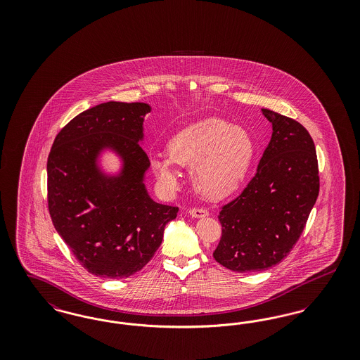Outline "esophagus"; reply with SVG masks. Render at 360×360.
<instances>
[{"mask_svg":"<svg viewBox=\"0 0 360 360\" xmlns=\"http://www.w3.org/2000/svg\"><path fill=\"white\" fill-rule=\"evenodd\" d=\"M188 214H190L191 217H194V219H201V217L209 216V212H207L206 209H202V207H191V209L188 210Z\"/></svg>","mask_w":360,"mask_h":360,"instance_id":"1","label":"esophagus"}]
</instances>
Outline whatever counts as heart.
Wrapping results in <instances>:
<instances>
[{
	"instance_id": "obj_1",
	"label": "heart",
	"mask_w": 360,
	"mask_h": 360,
	"mask_svg": "<svg viewBox=\"0 0 360 360\" xmlns=\"http://www.w3.org/2000/svg\"><path fill=\"white\" fill-rule=\"evenodd\" d=\"M255 154L250 132L220 117L195 121L167 144V155L150 158L155 178L167 188L178 184L174 165L190 169L194 188L206 198L221 200L244 182Z\"/></svg>"
}]
</instances>
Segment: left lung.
<instances>
[{"instance_id":"obj_1","label":"left lung","mask_w":360,"mask_h":360,"mask_svg":"<svg viewBox=\"0 0 360 360\" xmlns=\"http://www.w3.org/2000/svg\"><path fill=\"white\" fill-rule=\"evenodd\" d=\"M271 140L257 174L219 214L221 239L213 257L236 273L263 271L282 262L300 239L319 197L316 147L305 127L270 109Z\"/></svg>"}]
</instances>
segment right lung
Here are the masks:
<instances>
[{"mask_svg": "<svg viewBox=\"0 0 360 360\" xmlns=\"http://www.w3.org/2000/svg\"><path fill=\"white\" fill-rule=\"evenodd\" d=\"M144 103H100L56 135L47 160L49 210L59 236L89 273L119 279L154 257L176 206L151 200L144 185L150 159L141 147ZM103 149L123 162L117 176L98 166Z\"/></svg>", "mask_w": 360, "mask_h": 360, "instance_id": "add662e5", "label": "right lung"}]
</instances>
